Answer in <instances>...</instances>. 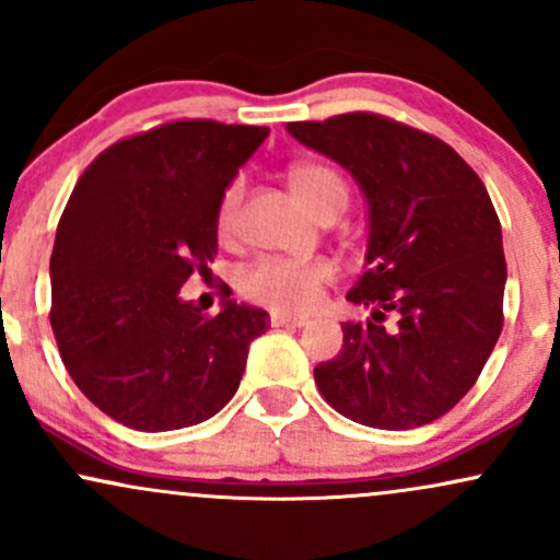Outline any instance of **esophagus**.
<instances>
[{
	"label": "esophagus",
	"mask_w": 560,
	"mask_h": 560,
	"mask_svg": "<svg viewBox=\"0 0 560 560\" xmlns=\"http://www.w3.org/2000/svg\"><path fill=\"white\" fill-rule=\"evenodd\" d=\"M271 324L273 326H305L307 320L305 318H300V316H289V313H281V311H273L271 313Z\"/></svg>",
	"instance_id": "34e87169"
}]
</instances>
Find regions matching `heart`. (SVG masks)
Listing matches in <instances>:
<instances>
[{
	"mask_svg": "<svg viewBox=\"0 0 560 560\" xmlns=\"http://www.w3.org/2000/svg\"><path fill=\"white\" fill-rule=\"evenodd\" d=\"M292 195L313 215L324 210L342 213L350 202V186L337 168L326 163H294L287 171ZM242 202V182L229 184L215 213V229L221 240L231 236L236 210ZM331 279V268L324 260H287L262 258L247 266L240 276V289L249 300L271 305L276 311H305L316 302L320 287Z\"/></svg>",
	"mask_w": 560,
	"mask_h": 560,
	"instance_id": "1",
	"label": "heart"
}]
</instances>
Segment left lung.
I'll list each match as a JSON object with an SVG mask.
<instances>
[{
	"label": "left lung",
	"instance_id": "8db88e82",
	"mask_svg": "<svg viewBox=\"0 0 560 560\" xmlns=\"http://www.w3.org/2000/svg\"><path fill=\"white\" fill-rule=\"evenodd\" d=\"M355 178L369 208L363 276L347 292L371 318L345 320L320 395L347 419L413 429L445 416L503 329L505 255L481 178L445 141L371 113L287 124ZM387 312L395 327L381 324Z\"/></svg>",
	"mask_w": 560,
	"mask_h": 560
}]
</instances>
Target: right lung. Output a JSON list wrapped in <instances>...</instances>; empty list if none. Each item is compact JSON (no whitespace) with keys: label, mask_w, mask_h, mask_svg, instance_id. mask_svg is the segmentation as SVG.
<instances>
[{"label":"right lung","mask_w":560,"mask_h":560,"mask_svg":"<svg viewBox=\"0 0 560 560\" xmlns=\"http://www.w3.org/2000/svg\"><path fill=\"white\" fill-rule=\"evenodd\" d=\"M271 128L176 120L107 147L55 236L52 331L70 378L139 432L208 421L234 397L271 316L223 300L205 318L182 287L218 255L223 191Z\"/></svg>","instance_id":"add662e5"}]
</instances>
